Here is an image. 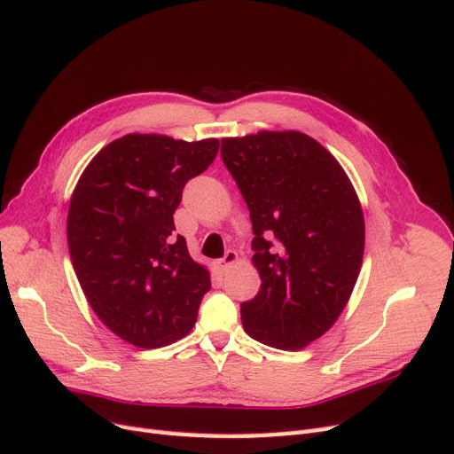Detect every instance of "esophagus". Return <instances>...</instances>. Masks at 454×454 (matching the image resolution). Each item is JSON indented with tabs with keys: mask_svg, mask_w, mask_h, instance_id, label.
I'll use <instances>...</instances> for the list:
<instances>
[{
	"mask_svg": "<svg viewBox=\"0 0 454 454\" xmlns=\"http://www.w3.org/2000/svg\"><path fill=\"white\" fill-rule=\"evenodd\" d=\"M237 257H239V255H237V252H235V250H227V252H225V255H223L222 259H217V263H215V265H217V269H219V270H227L232 263H235Z\"/></svg>",
	"mask_w": 454,
	"mask_h": 454,
	"instance_id": "1",
	"label": "esophagus"
}]
</instances>
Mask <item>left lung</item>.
Here are the masks:
<instances>
[{"label": "left lung", "mask_w": 454, "mask_h": 454, "mask_svg": "<svg viewBox=\"0 0 454 454\" xmlns=\"http://www.w3.org/2000/svg\"><path fill=\"white\" fill-rule=\"evenodd\" d=\"M222 159L250 210L261 287L240 305L252 339L301 350L348 303L364 259L356 191L325 147L301 132L222 140Z\"/></svg>", "instance_id": "obj_1"}]
</instances>
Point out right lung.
Wrapping results in <instances>:
<instances>
[{"instance_id":"obj_1","label":"right lung","mask_w":454,"mask_h":454,"mask_svg":"<svg viewBox=\"0 0 454 454\" xmlns=\"http://www.w3.org/2000/svg\"><path fill=\"white\" fill-rule=\"evenodd\" d=\"M217 149V140L129 134L79 177L66 227L72 265L96 316L134 347H167L197 322L210 274L174 235V212Z\"/></svg>"}]
</instances>
